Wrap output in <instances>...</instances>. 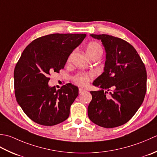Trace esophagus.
I'll use <instances>...</instances> for the list:
<instances>
[{
	"label": "esophagus",
	"instance_id": "1",
	"mask_svg": "<svg viewBox=\"0 0 157 157\" xmlns=\"http://www.w3.org/2000/svg\"><path fill=\"white\" fill-rule=\"evenodd\" d=\"M85 90L84 89H82V88H79V89H78V93H79V94H82L83 92H84Z\"/></svg>",
	"mask_w": 157,
	"mask_h": 157
}]
</instances>
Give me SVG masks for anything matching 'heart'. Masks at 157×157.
I'll use <instances>...</instances> for the list:
<instances>
[{"label":"heart","mask_w":157,"mask_h":157,"mask_svg":"<svg viewBox=\"0 0 157 157\" xmlns=\"http://www.w3.org/2000/svg\"><path fill=\"white\" fill-rule=\"evenodd\" d=\"M86 52L87 56L92 59L95 56H101L103 53V49L101 44L96 42V41H91L89 43L86 47ZM71 56L69 57L68 61L70 59ZM93 78V75L91 73H83V74H78L73 77L72 80L76 85L81 87H85Z\"/></svg>","instance_id":"heart-1"}]
</instances>
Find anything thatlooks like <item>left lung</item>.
<instances>
[{"label":"left lung","mask_w":157,"mask_h":157,"mask_svg":"<svg viewBox=\"0 0 157 157\" xmlns=\"http://www.w3.org/2000/svg\"><path fill=\"white\" fill-rule=\"evenodd\" d=\"M91 36L101 40L106 60L104 72L93 83L101 90L90 91L88 116L100 127H119L132 119L144 100L146 67L135 48L124 40L108 34Z\"/></svg>","instance_id":"8db88e82"}]
</instances>
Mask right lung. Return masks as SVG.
<instances>
[{"instance_id": "right-lung-1", "label": "right lung", "mask_w": 157, "mask_h": 157, "mask_svg": "<svg viewBox=\"0 0 157 157\" xmlns=\"http://www.w3.org/2000/svg\"><path fill=\"white\" fill-rule=\"evenodd\" d=\"M85 34H52L34 40L25 47L14 70L15 95L24 113L41 125L53 126L68 119L78 95L70 83L58 90L48 82L64 68L69 56Z\"/></svg>"}]
</instances>
